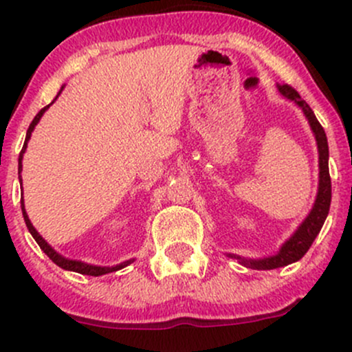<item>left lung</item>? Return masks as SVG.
<instances>
[{"label":"left lung","mask_w":352,"mask_h":352,"mask_svg":"<svg viewBox=\"0 0 352 352\" xmlns=\"http://www.w3.org/2000/svg\"><path fill=\"white\" fill-rule=\"evenodd\" d=\"M278 90L283 97L294 102L298 107L303 110L305 117H307L308 124H310V129L311 133H314L318 148V190L311 211L308 212L307 218L301 221V225L298 226L296 232L281 245L278 254L262 258H248L240 257V255L235 254H226L228 257L236 258V261L242 265H245V267L257 269V271H269V269L285 267L287 264H293V262L300 261V258L307 254L308 248L311 247V243L317 239L318 233H320L322 226H324L325 219H327L330 199H332V187H330L329 175V143L324 127L320 126V122L317 120V117H315L310 105L300 97V94H298L294 88H291L289 85H278Z\"/></svg>","instance_id":"1"}]
</instances>
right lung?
Returning <instances> with one entry per match:
<instances>
[{
	"label": "right lung",
	"mask_w": 352,
	"mask_h": 352,
	"mask_svg": "<svg viewBox=\"0 0 352 352\" xmlns=\"http://www.w3.org/2000/svg\"><path fill=\"white\" fill-rule=\"evenodd\" d=\"M63 88H65V85H63V87H61V90H59V94L56 95V98H54V100H58V97H59V95H61ZM54 100H52L51 104H49V105H45V107L42 109L41 112L37 113V116L34 117V120H32V124H30V126H28L27 136H25V143H23V148H22V151H20V156H19V173H22V160H23V153H25V150H27V143H28V140H30L32 133H34L35 126H37V124H38V120H41V117L44 116V112H45V110H47L49 107H51L52 104H54ZM20 177H22V175H20ZM20 184H22V179H20ZM22 212H23L25 225H27L28 232H30V235L34 236V239H35V242L38 243V247H41L42 250H44V254L47 255V257L51 258V261L54 262L56 265H59V267H61V269H65V271H73V272H78V274H85V276H104V274H109V272H116V271H119V269H124V267H126V265H129L131 262H134V258H129V261H126V262H120V264H117V265H112V267H102V265H91V264H85V262H81V261H71V258H66V257H63V255H61V254H58V252H56L54 248L51 247V245H49L47 242H45L44 239H42L41 235H38V232H37V230L34 228V225H32V223H30V219H28V214H27V211H25L23 199H22Z\"/></svg>",
	"instance_id": "obj_1"
}]
</instances>
